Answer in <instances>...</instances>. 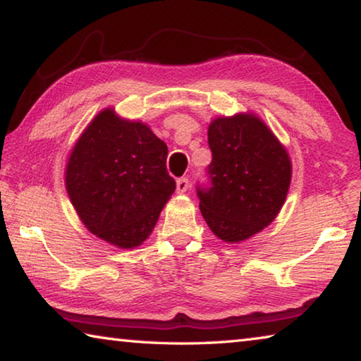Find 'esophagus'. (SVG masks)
Listing matches in <instances>:
<instances>
[{"label":"esophagus","mask_w":361,"mask_h":361,"mask_svg":"<svg viewBox=\"0 0 361 361\" xmlns=\"http://www.w3.org/2000/svg\"><path fill=\"white\" fill-rule=\"evenodd\" d=\"M188 188H189V180L185 178V176H183V178L176 180V192H178V194L186 192Z\"/></svg>","instance_id":"obj_1"}]
</instances>
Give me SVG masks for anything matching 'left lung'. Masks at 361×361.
<instances>
[{"label": "left lung", "instance_id": "1", "mask_svg": "<svg viewBox=\"0 0 361 361\" xmlns=\"http://www.w3.org/2000/svg\"><path fill=\"white\" fill-rule=\"evenodd\" d=\"M212 162L199 207L224 242H240L274 221L291 180V162L276 135L253 114L218 118L209 127Z\"/></svg>", "mask_w": 361, "mask_h": 361}]
</instances>
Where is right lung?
I'll return each instance as SVG.
<instances>
[{
	"mask_svg": "<svg viewBox=\"0 0 361 361\" xmlns=\"http://www.w3.org/2000/svg\"><path fill=\"white\" fill-rule=\"evenodd\" d=\"M167 145L142 122L105 109L90 122L66 166V191L92 234L132 248L151 234L175 180Z\"/></svg>",
	"mask_w": 361,
	"mask_h": 361,
	"instance_id": "1",
	"label": "right lung"
}]
</instances>
